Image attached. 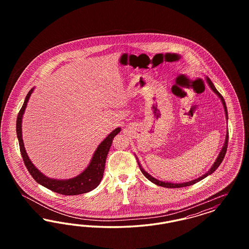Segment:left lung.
Returning a JSON list of instances; mask_svg holds the SVG:
<instances>
[{
    "instance_id": "1",
    "label": "left lung",
    "mask_w": 249,
    "mask_h": 249,
    "mask_svg": "<svg viewBox=\"0 0 249 249\" xmlns=\"http://www.w3.org/2000/svg\"><path fill=\"white\" fill-rule=\"evenodd\" d=\"M206 81H207V84L209 85L210 89H211L213 90V92L218 96V98L221 100L222 105H223V107H224V111H225L226 119L228 120V110H227V107H226V103L225 101H224V98L221 96V94L217 91V89L214 88V86H213V84L212 83V81L210 80V78L206 77ZM228 140H229V132H228V130H227V132H226L225 142H224V144H223V146H222L221 151L219 152V154L217 156V158H216L215 161L213 162V164L212 165V167H211V168L208 170V172H207V173H205L203 176H201L200 178H196V179H194V180L189 181V182H184V183H172V182H167V181H160V180H159V179H157V178H153V177H152V176H150L146 171H144V169L142 168V165H141V163L139 162V160H138V158H137V157H136V160H137L138 165L140 167V170H141L142 175H143L145 178H147L148 180H150L152 183L156 184L157 186H160V187L168 188V189H173V188L175 189V188L189 187V186L194 185L195 183H197V182L201 181V180H202L203 178H207L208 176L212 175L213 172L218 168V166L220 165V163L222 162V160H223V159H224V157H225L227 147H228Z\"/></svg>"
}]
</instances>
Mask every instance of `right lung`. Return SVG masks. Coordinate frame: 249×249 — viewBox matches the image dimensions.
Returning a JSON list of instances; mask_svg holds the SVG:
<instances>
[{
	"label": "right lung",
	"mask_w": 249,
	"mask_h": 249,
	"mask_svg": "<svg viewBox=\"0 0 249 249\" xmlns=\"http://www.w3.org/2000/svg\"><path fill=\"white\" fill-rule=\"evenodd\" d=\"M34 90H35V88H33L28 92V94L25 98L23 106L18 115L17 127H16L21 156L29 173L37 183L44 186L48 190H52L56 193H59L62 195H79V194L87 193L94 190L99 186V184L102 181V178L104 177L107 154L109 152L114 137L120 132L121 128L119 127L113 130L112 132H110L107 138L98 145L97 149L95 150L94 154L91 158L89 164L81 174L70 179H54V178H48L43 173H41L30 160L29 156L26 152V149L24 147L23 139H22V119H23L24 112L26 110L29 99L32 93L34 92Z\"/></svg>",
	"instance_id": "1"
}]
</instances>
